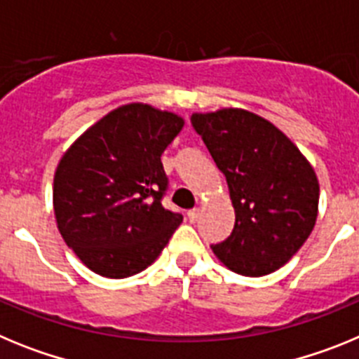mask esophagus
<instances>
[{"label":"esophagus","mask_w":359,"mask_h":359,"mask_svg":"<svg viewBox=\"0 0 359 359\" xmlns=\"http://www.w3.org/2000/svg\"><path fill=\"white\" fill-rule=\"evenodd\" d=\"M187 217H189L190 223H196V221L199 219V208H192V210H189Z\"/></svg>","instance_id":"1"}]
</instances>
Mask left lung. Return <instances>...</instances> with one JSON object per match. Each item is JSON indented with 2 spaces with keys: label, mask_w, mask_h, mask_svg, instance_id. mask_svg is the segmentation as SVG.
Returning a JSON list of instances; mask_svg holds the SVG:
<instances>
[{
  "label": "left lung",
  "mask_w": 359,
  "mask_h": 359,
  "mask_svg": "<svg viewBox=\"0 0 359 359\" xmlns=\"http://www.w3.org/2000/svg\"><path fill=\"white\" fill-rule=\"evenodd\" d=\"M224 174L236 224L212 244L224 266L246 277L282 268L313 231L318 180L302 152L273 123L244 109L190 116Z\"/></svg>",
  "instance_id": "8db88e82"
}]
</instances>
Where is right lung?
Listing matches in <instances>:
<instances>
[{
    "label": "right lung",
    "instance_id": "1",
    "mask_svg": "<svg viewBox=\"0 0 359 359\" xmlns=\"http://www.w3.org/2000/svg\"><path fill=\"white\" fill-rule=\"evenodd\" d=\"M183 120L147 104H128L91 126L53 177L62 239L91 271L109 278L140 273L156 261L183 221L161 205L169 189L161 154Z\"/></svg>",
    "mask_w": 359,
    "mask_h": 359
}]
</instances>
